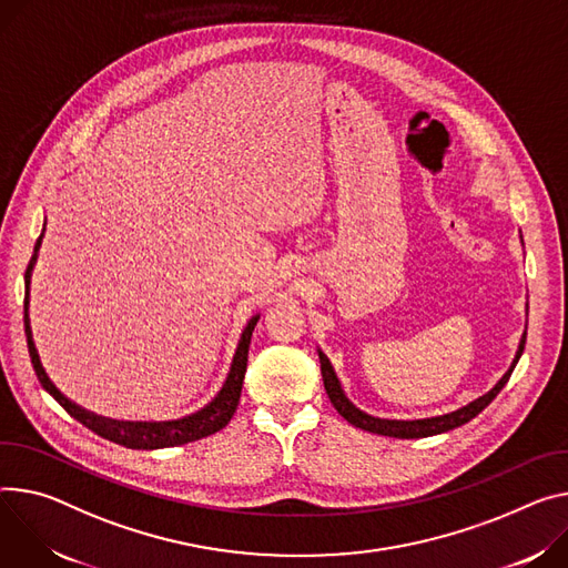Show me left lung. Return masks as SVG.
<instances>
[{
  "mask_svg": "<svg viewBox=\"0 0 568 568\" xmlns=\"http://www.w3.org/2000/svg\"><path fill=\"white\" fill-rule=\"evenodd\" d=\"M526 348V333L521 337V344H519V351H517V357H514V363L509 367V372L496 383V387L491 392H487L485 396L476 398L474 403L464 405L455 412H450V415H444V417H433V419H417V422H389V419H376V417H369L365 415V412H359L342 392L339 387V381L328 363V357L324 353H320V363H322V378H324V387H326V394L331 398V403L335 405V409L339 412V415L353 424L355 428H363V430H369V433H376V435H387V437H398V439H417V437H430V435H439V433H446V430H453L462 424L471 422L476 415H480V412L498 396V392L505 387V383L509 381L514 367H517L519 357Z\"/></svg>",
  "mask_w": 568,
  "mask_h": 568,
  "instance_id": "left-lung-1",
  "label": "left lung"
}]
</instances>
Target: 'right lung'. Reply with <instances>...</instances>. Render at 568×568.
<instances>
[{
	"label": "right lung",
	"instance_id": "obj_1",
	"mask_svg": "<svg viewBox=\"0 0 568 568\" xmlns=\"http://www.w3.org/2000/svg\"><path fill=\"white\" fill-rule=\"evenodd\" d=\"M44 233V229H42ZM42 233L40 237L36 240V246H33V255L31 261L27 265V272H24V333H27V346H29V357H31V365H33V372L40 381V385L54 396L63 409L68 412L70 417H74L79 424H83L85 428H90L92 433H97L99 437H104L109 442H115L120 446H126V448H168V446H181V444H187V442H196L201 437H209L217 430H222L231 417L235 415L237 409V403H240V394H242V383H244V374H246V359H248V344H251V333L257 324V317L255 315L242 337H240V344H237V351H235V357H233V365H231V372H229V378L222 387V392L215 396V400L211 405H205L203 409L194 412V415L185 417V419H179V422H168V424H131V422H113V419H104V417H97L92 415V412H85L83 407L74 405L70 398H65L57 387L54 383H51L40 365V357H38V351H36V344H33V337H31V326H29V283H31V270H33V263L38 257V248H40V240H42Z\"/></svg>",
	"mask_w": 568,
	"mask_h": 568
}]
</instances>
